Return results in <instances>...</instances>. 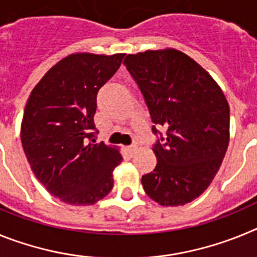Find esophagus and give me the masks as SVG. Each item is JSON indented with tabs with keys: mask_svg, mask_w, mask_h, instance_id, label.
I'll return each instance as SVG.
<instances>
[{
	"mask_svg": "<svg viewBox=\"0 0 257 257\" xmlns=\"http://www.w3.org/2000/svg\"><path fill=\"white\" fill-rule=\"evenodd\" d=\"M136 149H138V147H136V145H130V147H127V152L130 153V156H134V154H135Z\"/></svg>",
	"mask_w": 257,
	"mask_h": 257,
	"instance_id": "esophagus-1",
	"label": "esophagus"
}]
</instances>
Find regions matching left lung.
<instances>
[{
    "instance_id": "left-lung-1",
    "label": "left lung",
    "mask_w": 257,
    "mask_h": 257,
    "mask_svg": "<svg viewBox=\"0 0 257 257\" xmlns=\"http://www.w3.org/2000/svg\"><path fill=\"white\" fill-rule=\"evenodd\" d=\"M123 64L139 85L153 123L167 130L154 144L157 166L143 175V188L161 206L189 203L207 189L228 149L225 95L207 70L176 49L128 54Z\"/></svg>"
}]
</instances>
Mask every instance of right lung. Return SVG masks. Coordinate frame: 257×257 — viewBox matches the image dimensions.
<instances>
[{
	"instance_id": "add662e5",
	"label": "right lung",
	"mask_w": 257,
	"mask_h": 257,
	"mask_svg": "<svg viewBox=\"0 0 257 257\" xmlns=\"http://www.w3.org/2000/svg\"><path fill=\"white\" fill-rule=\"evenodd\" d=\"M124 54L74 52L59 60L33 87L20 139L31 169L45 189L74 206H90L113 188L119 148L95 143L97 91Z\"/></svg>"
}]
</instances>
